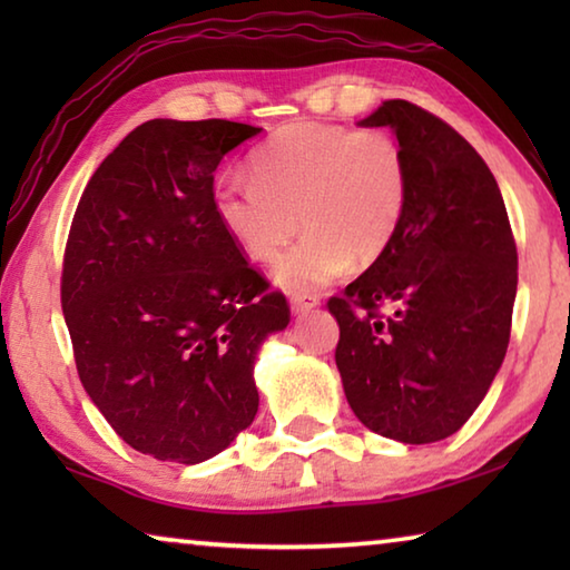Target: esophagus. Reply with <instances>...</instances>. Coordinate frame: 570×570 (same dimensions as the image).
I'll return each instance as SVG.
<instances>
[{
    "instance_id": "esophagus-1",
    "label": "esophagus",
    "mask_w": 570,
    "mask_h": 570,
    "mask_svg": "<svg viewBox=\"0 0 570 570\" xmlns=\"http://www.w3.org/2000/svg\"><path fill=\"white\" fill-rule=\"evenodd\" d=\"M314 306H320V296H316V294H294L292 296V312L294 314H306V312H312Z\"/></svg>"
}]
</instances>
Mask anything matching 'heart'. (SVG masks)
Segmentation results:
<instances>
[{
	"mask_svg": "<svg viewBox=\"0 0 570 570\" xmlns=\"http://www.w3.org/2000/svg\"><path fill=\"white\" fill-rule=\"evenodd\" d=\"M254 178L226 173L214 208L226 234L250 258L276 264V282L304 294L387 250L407 216L412 173L402 142L387 130L294 122L250 156Z\"/></svg>",
	"mask_w": 570,
	"mask_h": 570,
	"instance_id": "heart-1",
	"label": "heart"
}]
</instances>
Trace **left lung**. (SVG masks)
<instances>
[{
    "mask_svg": "<svg viewBox=\"0 0 570 570\" xmlns=\"http://www.w3.org/2000/svg\"><path fill=\"white\" fill-rule=\"evenodd\" d=\"M362 125L397 132L412 198L394 244L326 304L334 356L362 424L424 445L455 435L505 360L515 238L493 173L445 120L387 100Z\"/></svg>",
    "mask_w": 570,
    "mask_h": 570,
    "instance_id": "left-lung-1",
    "label": "left lung"
}]
</instances>
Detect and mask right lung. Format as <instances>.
<instances>
[{"mask_svg":"<svg viewBox=\"0 0 570 570\" xmlns=\"http://www.w3.org/2000/svg\"><path fill=\"white\" fill-rule=\"evenodd\" d=\"M262 128L148 120L95 170L62 258L77 374L132 450L196 465L256 417L254 360L292 320L214 208L220 158Z\"/></svg>","mask_w":570,"mask_h":570,"instance_id":"1","label":"right lung"}]
</instances>
